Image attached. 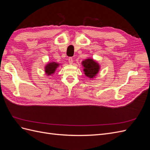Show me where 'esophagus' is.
<instances>
[{"label": "esophagus", "mask_w": 150, "mask_h": 150, "mask_svg": "<svg viewBox=\"0 0 150 150\" xmlns=\"http://www.w3.org/2000/svg\"><path fill=\"white\" fill-rule=\"evenodd\" d=\"M69 64H72V62H73V59H72L71 57H70L69 58Z\"/></svg>", "instance_id": "obj_1"}]
</instances>
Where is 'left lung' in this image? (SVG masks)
<instances>
[{
	"mask_svg": "<svg viewBox=\"0 0 150 150\" xmlns=\"http://www.w3.org/2000/svg\"><path fill=\"white\" fill-rule=\"evenodd\" d=\"M84 71L86 76L90 78H93L96 76L99 69V66L97 62L93 59H88L83 62Z\"/></svg>",
	"mask_w": 150,
	"mask_h": 150,
	"instance_id": "left-lung-1",
	"label": "left lung"
}]
</instances>
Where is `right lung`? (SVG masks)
I'll return each instance as SVG.
<instances>
[{
    "instance_id": "1",
    "label": "right lung",
    "mask_w": 150,
    "mask_h": 150,
    "mask_svg": "<svg viewBox=\"0 0 150 150\" xmlns=\"http://www.w3.org/2000/svg\"><path fill=\"white\" fill-rule=\"evenodd\" d=\"M59 64L56 62H51L48 64L46 66V72L47 75H51L52 74H53L54 72L56 71V69L58 67Z\"/></svg>"
}]
</instances>
